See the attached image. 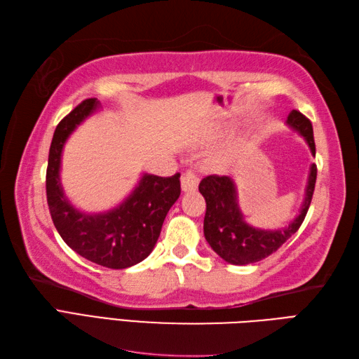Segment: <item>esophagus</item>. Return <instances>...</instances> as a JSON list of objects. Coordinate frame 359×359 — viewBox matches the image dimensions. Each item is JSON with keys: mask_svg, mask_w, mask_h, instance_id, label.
I'll return each instance as SVG.
<instances>
[{"mask_svg": "<svg viewBox=\"0 0 359 359\" xmlns=\"http://www.w3.org/2000/svg\"><path fill=\"white\" fill-rule=\"evenodd\" d=\"M199 184V175L194 169H187L181 177V187L184 191L196 190Z\"/></svg>", "mask_w": 359, "mask_h": 359, "instance_id": "esophagus-1", "label": "esophagus"}]
</instances>
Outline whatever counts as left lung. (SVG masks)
Wrapping results in <instances>:
<instances>
[{
    "label": "left lung",
    "mask_w": 359,
    "mask_h": 359,
    "mask_svg": "<svg viewBox=\"0 0 359 359\" xmlns=\"http://www.w3.org/2000/svg\"><path fill=\"white\" fill-rule=\"evenodd\" d=\"M286 123L306 140L312 155L316 156V142H313L311 120L306 118L300 111L294 109L287 116ZM316 180L317 165L312 164L302 210L290 225L280 230H260L243 219L234 181L230 177L208 175L199 182V191L207 203L204 236L210 247L217 256L231 265L255 264L273 255L300 229L311 205Z\"/></svg>",
    "instance_id": "obj_1"
}]
</instances>
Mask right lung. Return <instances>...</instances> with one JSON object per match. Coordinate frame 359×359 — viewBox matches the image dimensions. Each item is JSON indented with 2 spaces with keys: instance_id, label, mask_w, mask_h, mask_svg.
Masks as SVG:
<instances>
[{
  "instance_id": "right-lung-1",
  "label": "right lung",
  "mask_w": 359,
  "mask_h": 359,
  "mask_svg": "<svg viewBox=\"0 0 359 359\" xmlns=\"http://www.w3.org/2000/svg\"><path fill=\"white\" fill-rule=\"evenodd\" d=\"M97 99H86L59 121L51 140L47 165V203L60 238L77 255L111 269H123L151 255L165 215L181 195L180 173H144L123 203L104 213H82L69 204L60 186V156L73 130L95 112Z\"/></svg>"
}]
</instances>
